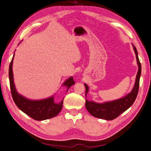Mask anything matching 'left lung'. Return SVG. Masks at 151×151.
Returning a JSON list of instances; mask_svg holds the SVG:
<instances>
[{
	"mask_svg": "<svg viewBox=\"0 0 151 151\" xmlns=\"http://www.w3.org/2000/svg\"><path fill=\"white\" fill-rule=\"evenodd\" d=\"M133 46L135 50L136 58H137V62L139 66L134 87H133L132 92L129 93L128 95L114 101L105 102L103 104H99L92 101H88L86 99V101H85V107H86L88 112L93 116L94 117L104 119V120H112L128 109L133 104V102H135L139 91V80H140L141 73V65L140 62H139L137 49H136L134 45H133ZM85 96H86V94L88 92L89 88H88V86L86 84H85Z\"/></svg>",
	"mask_w": 151,
	"mask_h": 151,
	"instance_id": "1",
	"label": "left lung"
}]
</instances>
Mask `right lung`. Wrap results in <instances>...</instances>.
<instances>
[{"instance_id": "obj_1", "label": "right lung", "mask_w": 151, "mask_h": 151, "mask_svg": "<svg viewBox=\"0 0 151 151\" xmlns=\"http://www.w3.org/2000/svg\"><path fill=\"white\" fill-rule=\"evenodd\" d=\"M13 58L9 66V79L11 94L16 106L22 112L35 120H45L57 116L62 110L63 101L59 103H55L53 97L41 101H31L23 97L17 93L13 80ZM73 84H75V81L72 77H71L65 81L64 85H66L68 90Z\"/></svg>"}]
</instances>
